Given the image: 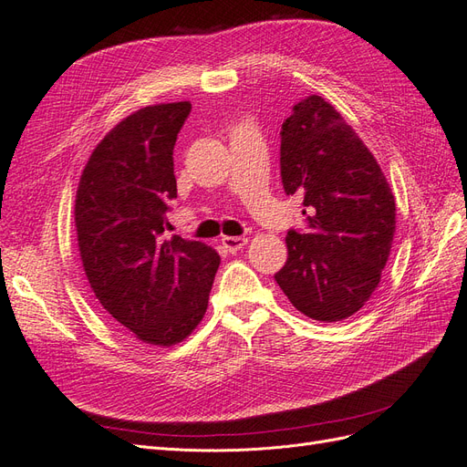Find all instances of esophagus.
I'll return each instance as SVG.
<instances>
[{
	"label": "esophagus",
	"mask_w": 467,
	"mask_h": 467,
	"mask_svg": "<svg viewBox=\"0 0 467 467\" xmlns=\"http://www.w3.org/2000/svg\"><path fill=\"white\" fill-rule=\"evenodd\" d=\"M221 243L226 248V252H231V254H234V252H238V250L246 246L248 238L246 236H223Z\"/></svg>",
	"instance_id": "esophagus-1"
}]
</instances>
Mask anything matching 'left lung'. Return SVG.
I'll list each match as a JSON object with an SVG mask.
<instances>
[{
    "instance_id": "obj_1",
    "label": "left lung",
    "mask_w": 467,
    "mask_h": 467,
    "mask_svg": "<svg viewBox=\"0 0 467 467\" xmlns=\"http://www.w3.org/2000/svg\"><path fill=\"white\" fill-rule=\"evenodd\" d=\"M279 135L284 190L303 195L307 229L287 233V262L274 277L297 311L337 323L379 285L395 197L374 154L321 96L293 105Z\"/></svg>"
}]
</instances>
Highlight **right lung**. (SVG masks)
<instances>
[{
    "label": "right lung",
    "mask_w": 467,
    "mask_h": 467,
    "mask_svg": "<svg viewBox=\"0 0 467 467\" xmlns=\"http://www.w3.org/2000/svg\"><path fill=\"white\" fill-rule=\"evenodd\" d=\"M190 101L149 105L123 119L91 152L76 192L78 248L101 307L139 340L174 346L207 311L221 258L174 234V144Z\"/></svg>",
    "instance_id": "add662e5"
}]
</instances>
